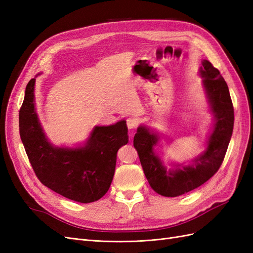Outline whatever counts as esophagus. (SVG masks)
I'll return each mask as SVG.
<instances>
[{
	"instance_id": "34e87169",
	"label": "esophagus",
	"mask_w": 253,
	"mask_h": 253,
	"mask_svg": "<svg viewBox=\"0 0 253 253\" xmlns=\"http://www.w3.org/2000/svg\"><path fill=\"white\" fill-rule=\"evenodd\" d=\"M126 125H127L128 129H133L137 126V125H138V120L135 119V118H127L126 119Z\"/></svg>"
}]
</instances>
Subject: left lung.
<instances>
[{"label":"left lung","mask_w":253,"mask_h":253,"mask_svg":"<svg viewBox=\"0 0 253 253\" xmlns=\"http://www.w3.org/2000/svg\"><path fill=\"white\" fill-rule=\"evenodd\" d=\"M200 76L214 116L207 148L202 154L188 164L172 163L170 168H167L154 150L160 139L157 133L140 126L134 136V147L138 153L145 177L151 188L163 196L182 195L209 180L218 171L231 139L234 111L227 83L208 60L202 61Z\"/></svg>","instance_id":"obj_1"}]
</instances>
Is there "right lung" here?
Wrapping results in <instances>:
<instances>
[{"label": "right lung", "instance_id": "obj_1", "mask_svg": "<svg viewBox=\"0 0 253 253\" xmlns=\"http://www.w3.org/2000/svg\"><path fill=\"white\" fill-rule=\"evenodd\" d=\"M35 83L36 78L26 86L19 126L21 140L37 177L68 200L83 204L100 200L112 183L117 152L128 141L126 120L95 126L82 145L56 147L48 141L38 118Z\"/></svg>", "mask_w": 253, "mask_h": 253}]
</instances>
